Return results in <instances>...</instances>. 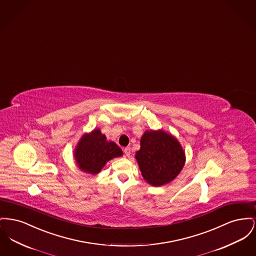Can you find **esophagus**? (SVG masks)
Masks as SVG:
<instances>
[{"mask_svg":"<svg viewBox=\"0 0 256 256\" xmlns=\"http://www.w3.org/2000/svg\"><path fill=\"white\" fill-rule=\"evenodd\" d=\"M124 153H125V155H126L127 157H129V156H130V154H131V148H124Z\"/></svg>","mask_w":256,"mask_h":256,"instance_id":"1","label":"esophagus"}]
</instances>
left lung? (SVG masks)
Masks as SVG:
<instances>
[{
	"label": "left lung",
	"mask_w": 256,
	"mask_h": 256,
	"mask_svg": "<svg viewBox=\"0 0 256 256\" xmlns=\"http://www.w3.org/2000/svg\"><path fill=\"white\" fill-rule=\"evenodd\" d=\"M144 180L160 187L172 182L185 164V152L174 136L159 131H146L140 138V148L136 152Z\"/></svg>",
	"instance_id": "obj_1"
}]
</instances>
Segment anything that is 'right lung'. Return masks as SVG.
<instances>
[{
	"label": "right lung",
	"mask_w": 256,
	"mask_h": 256,
	"mask_svg": "<svg viewBox=\"0 0 256 256\" xmlns=\"http://www.w3.org/2000/svg\"><path fill=\"white\" fill-rule=\"evenodd\" d=\"M122 150L114 142H108L99 129L84 134L74 150L76 164L84 172L97 174L107 162L122 156Z\"/></svg>",
	"instance_id": "add662e5"
}]
</instances>
